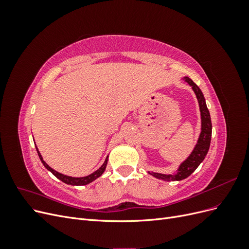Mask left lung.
<instances>
[{
	"label": "left lung",
	"mask_w": 249,
	"mask_h": 249,
	"mask_svg": "<svg viewBox=\"0 0 249 249\" xmlns=\"http://www.w3.org/2000/svg\"><path fill=\"white\" fill-rule=\"evenodd\" d=\"M182 80H184L192 87L195 95H196L200 111V134L196 141V144L194 145V148L192 149L190 155L178 165V169L175 172L159 173L147 171L148 175L159 179L165 180V182H170V180L171 182H175V180H182L189 177L191 173L199 166V164L206 158L210 148L211 136H212V123H211V116L210 112L207 108L205 96H203L199 87L195 84L189 77H184L182 78Z\"/></svg>",
	"instance_id": "8db88e82"
}]
</instances>
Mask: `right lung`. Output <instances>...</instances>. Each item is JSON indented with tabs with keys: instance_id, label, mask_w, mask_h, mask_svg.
<instances>
[{
	"instance_id": "add662e5",
	"label": "right lung",
	"mask_w": 249,
	"mask_h": 249,
	"mask_svg": "<svg viewBox=\"0 0 249 249\" xmlns=\"http://www.w3.org/2000/svg\"><path fill=\"white\" fill-rule=\"evenodd\" d=\"M35 147H36V150H37V154H38V156H39V159H40L41 163L43 164V166L46 167L49 171H51L53 175H54L57 178H59L60 180H62L63 183H65L67 185H71V186H84V185H88L90 183H92L93 180H95L97 178H100L103 175V173L105 172V170H106L108 160H109V156H107L106 160H105V162L103 163L102 166L97 170H95L94 172L90 173L89 176L81 177V178H74V177H70V176L63 175V173H60V172L56 171L55 169H53L52 167H50L49 165L47 164V162L43 160V158H42L40 152L38 150V147L36 146V144H35Z\"/></svg>"
}]
</instances>
